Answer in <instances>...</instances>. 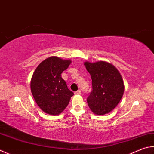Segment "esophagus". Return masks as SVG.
<instances>
[{"label": "esophagus", "instance_id": "1", "mask_svg": "<svg viewBox=\"0 0 154 154\" xmlns=\"http://www.w3.org/2000/svg\"><path fill=\"white\" fill-rule=\"evenodd\" d=\"M81 93H82V91H81L80 90H77V91L74 92V94L75 95H79V94H81Z\"/></svg>", "mask_w": 154, "mask_h": 154}]
</instances>
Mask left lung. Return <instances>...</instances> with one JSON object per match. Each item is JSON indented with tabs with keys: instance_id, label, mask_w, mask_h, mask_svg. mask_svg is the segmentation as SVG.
Returning <instances> with one entry per match:
<instances>
[{
	"instance_id": "8db88e82",
	"label": "left lung",
	"mask_w": 154,
	"mask_h": 154,
	"mask_svg": "<svg viewBox=\"0 0 154 154\" xmlns=\"http://www.w3.org/2000/svg\"><path fill=\"white\" fill-rule=\"evenodd\" d=\"M92 80V91L87 98L89 108L97 115L108 114L118 105L124 94L122 78L117 69L105 61L85 62Z\"/></svg>"
}]
</instances>
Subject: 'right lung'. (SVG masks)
I'll return each mask as SVG.
<instances>
[{
  "instance_id": "add662e5",
  "label": "right lung",
  "mask_w": 154,
  "mask_h": 154,
  "mask_svg": "<svg viewBox=\"0 0 154 154\" xmlns=\"http://www.w3.org/2000/svg\"><path fill=\"white\" fill-rule=\"evenodd\" d=\"M71 63L70 60L51 57L43 60L33 72L31 91L35 102L44 112L50 115L60 114L74 95L61 77V73Z\"/></svg>"
}]
</instances>
